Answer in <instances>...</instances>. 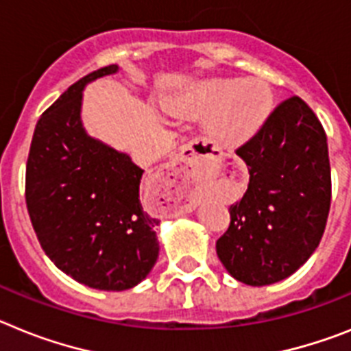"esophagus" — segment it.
I'll use <instances>...</instances> for the list:
<instances>
[{
    "mask_svg": "<svg viewBox=\"0 0 351 351\" xmlns=\"http://www.w3.org/2000/svg\"><path fill=\"white\" fill-rule=\"evenodd\" d=\"M201 145H205V149H201L203 152H210V148L206 146V143H201V145H189L185 146V155L182 158V164H180L178 173L175 175V180L180 182V187H182V193H184L185 199L187 203H194V189L193 184L196 182L197 173L201 171V167H203V162H201V157H206V155H199L197 154V148ZM187 206V205H185Z\"/></svg>",
    "mask_w": 351,
    "mask_h": 351,
    "instance_id": "obj_1",
    "label": "esophagus"
}]
</instances>
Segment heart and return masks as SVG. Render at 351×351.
<instances>
[{"label": "heart", "instance_id": "obj_1", "mask_svg": "<svg viewBox=\"0 0 351 351\" xmlns=\"http://www.w3.org/2000/svg\"><path fill=\"white\" fill-rule=\"evenodd\" d=\"M272 90L261 79H210L176 102L191 117H208L206 130L221 145L237 146L258 134L270 117Z\"/></svg>", "mask_w": 351, "mask_h": 351}]
</instances>
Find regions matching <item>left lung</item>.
Here are the masks:
<instances>
[{
	"instance_id": "8db88e82",
	"label": "left lung",
	"mask_w": 351,
	"mask_h": 351,
	"mask_svg": "<svg viewBox=\"0 0 351 351\" xmlns=\"http://www.w3.org/2000/svg\"><path fill=\"white\" fill-rule=\"evenodd\" d=\"M234 154L247 164L249 185L230 206V226L215 249L237 281L272 285L309 260L327 226V134L313 109L293 95Z\"/></svg>"
}]
</instances>
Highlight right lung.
<instances>
[{
    "label": "right lung",
    "instance_id": "right-lung-1",
    "mask_svg": "<svg viewBox=\"0 0 351 351\" xmlns=\"http://www.w3.org/2000/svg\"><path fill=\"white\" fill-rule=\"evenodd\" d=\"M117 70L84 75L45 109L26 164V206L44 252L66 276L106 291L141 282L158 256V221L139 201L145 171L81 123L84 84Z\"/></svg>",
    "mask_w": 351,
    "mask_h": 351
}]
</instances>
